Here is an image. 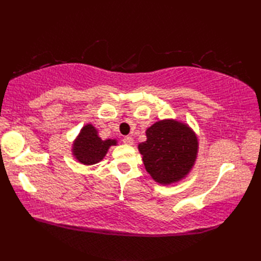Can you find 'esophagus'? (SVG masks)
Wrapping results in <instances>:
<instances>
[{"instance_id":"esophagus-1","label":"esophagus","mask_w":261,"mask_h":261,"mask_svg":"<svg viewBox=\"0 0 261 261\" xmlns=\"http://www.w3.org/2000/svg\"><path fill=\"white\" fill-rule=\"evenodd\" d=\"M123 143H125V145H127V146L134 145V138L130 137V136L124 137V138H123Z\"/></svg>"}]
</instances>
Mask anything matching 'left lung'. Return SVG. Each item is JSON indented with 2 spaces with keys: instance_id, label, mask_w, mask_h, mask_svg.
Returning a JSON list of instances; mask_svg holds the SVG:
<instances>
[{
  "instance_id": "8db88e82",
  "label": "left lung",
  "mask_w": 261,
  "mask_h": 261,
  "mask_svg": "<svg viewBox=\"0 0 261 261\" xmlns=\"http://www.w3.org/2000/svg\"><path fill=\"white\" fill-rule=\"evenodd\" d=\"M147 140L138 149L151 178L162 185L184 179L195 165L196 134L190 125L174 119L159 120L146 130Z\"/></svg>"
}]
</instances>
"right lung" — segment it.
<instances>
[{"label": "right lung", "instance_id": "obj_1", "mask_svg": "<svg viewBox=\"0 0 261 261\" xmlns=\"http://www.w3.org/2000/svg\"><path fill=\"white\" fill-rule=\"evenodd\" d=\"M115 139L103 140L98 137L95 126L87 123L81 129L79 136L73 142L71 152L77 162L83 165H95L101 162L108 153L111 146H116Z\"/></svg>", "mask_w": 261, "mask_h": 261}]
</instances>
